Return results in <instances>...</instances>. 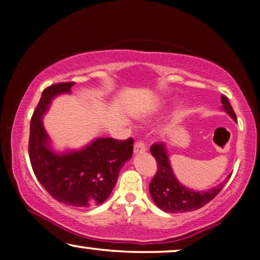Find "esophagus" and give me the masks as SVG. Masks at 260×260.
Returning <instances> with one entry per match:
<instances>
[{
	"instance_id": "obj_1",
	"label": "esophagus",
	"mask_w": 260,
	"mask_h": 260,
	"mask_svg": "<svg viewBox=\"0 0 260 260\" xmlns=\"http://www.w3.org/2000/svg\"><path fill=\"white\" fill-rule=\"evenodd\" d=\"M147 151V147H145L143 142H136L134 144V152L135 154H143V152Z\"/></svg>"
}]
</instances>
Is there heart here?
<instances>
[{"label": "heart", "instance_id": "b5f03b06", "mask_svg": "<svg viewBox=\"0 0 260 260\" xmlns=\"http://www.w3.org/2000/svg\"><path fill=\"white\" fill-rule=\"evenodd\" d=\"M162 103H163V102H161V101H157V102L155 103V104H154V106H152V108H154V109H157V108H159V106L162 105Z\"/></svg>", "mask_w": 260, "mask_h": 260}]
</instances>
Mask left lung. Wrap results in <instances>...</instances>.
I'll return each instance as SVG.
<instances>
[{
  "label": "left lung",
  "mask_w": 260,
  "mask_h": 260,
  "mask_svg": "<svg viewBox=\"0 0 260 260\" xmlns=\"http://www.w3.org/2000/svg\"><path fill=\"white\" fill-rule=\"evenodd\" d=\"M221 103L223 111H226L233 120H237L236 113L230 104L229 98L221 95ZM150 151L157 162V172L149 184V191L155 205L165 212L186 213L204 207L219 194V191L225 186L226 181L231 177V175H229L222 183L212 189L202 191L190 189V188L184 187L176 179L170 166L167 147L163 142L152 144Z\"/></svg>",
  "instance_id": "1"
}]
</instances>
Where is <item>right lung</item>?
Instances as JSON below:
<instances>
[{
	"mask_svg": "<svg viewBox=\"0 0 260 260\" xmlns=\"http://www.w3.org/2000/svg\"><path fill=\"white\" fill-rule=\"evenodd\" d=\"M73 85V81L51 85L42 92L30 119L28 151L35 176L55 200L86 208L101 205L110 197L120 169L133 157L134 140L101 137L80 150H53L42 117L53 99L71 93Z\"/></svg>",
	"mask_w": 260,
	"mask_h": 260,
	"instance_id": "obj_1",
	"label": "right lung"
}]
</instances>
